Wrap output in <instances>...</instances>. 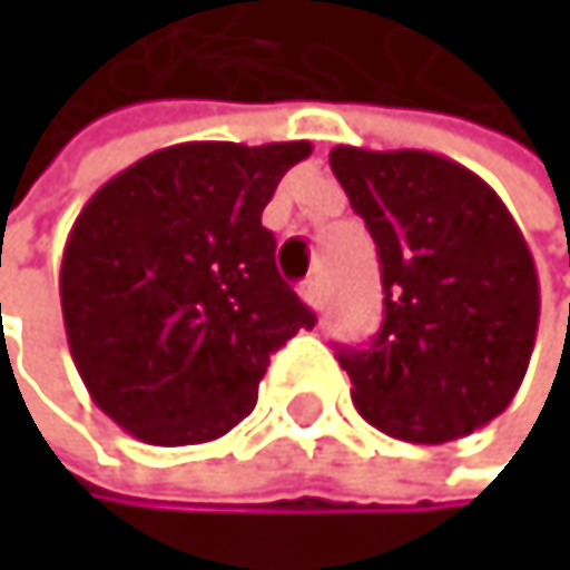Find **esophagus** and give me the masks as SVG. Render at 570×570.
<instances>
[{"label":"esophagus","instance_id":"obj_1","mask_svg":"<svg viewBox=\"0 0 570 570\" xmlns=\"http://www.w3.org/2000/svg\"><path fill=\"white\" fill-rule=\"evenodd\" d=\"M301 297H304V304L314 307V311L324 304V287H321V279H317V276H311V279L301 283Z\"/></svg>","mask_w":570,"mask_h":570}]
</instances>
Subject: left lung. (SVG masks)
<instances>
[{"label":"left lung","mask_w":570,"mask_h":570,"mask_svg":"<svg viewBox=\"0 0 570 570\" xmlns=\"http://www.w3.org/2000/svg\"><path fill=\"white\" fill-rule=\"evenodd\" d=\"M332 170L383 269V327L342 348L362 417L410 444L472 434L517 396L540 321L527 238L469 167L424 149L335 146Z\"/></svg>","instance_id":"8db88e82"}]
</instances>
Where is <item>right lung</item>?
<instances>
[{
    "mask_svg": "<svg viewBox=\"0 0 570 570\" xmlns=\"http://www.w3.org/2000/svg\"><path fill=\"white\" fill-rule=\"evenodd\" d=\"M311 142H177L101 184L60 259V311L91 400L146 444L228 434L269 355L314 314L263 228Z\"/></svg>",
    "mask_w": 570,
    "mask_h": 570,
    "instance_id": "right-lung-1",
    "label": "right lung"
}]
</instances>
